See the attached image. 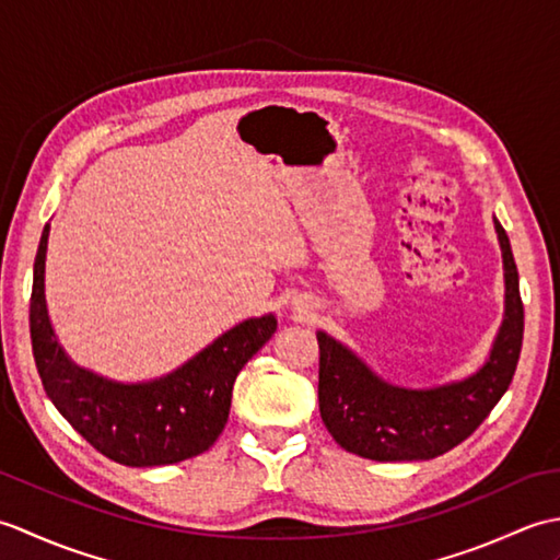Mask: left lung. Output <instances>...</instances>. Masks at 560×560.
<instances>
[{
    "label": "left lung",
    "mask_w": 560,
    "mask_h": 560,
    "mask_svg": "<svg viewBox=\"0 0 560 560\" xmlns=\"http://www.w3.org/2000/svg\"><path fill=\"white\" fill-rule=\"evenodd\" d=\"M503 253L505 315L493 349L477 373L431 389L385 383L359 355L317 331L319 416L331 438L353 455L375 462L433 459L467 440L513 383L525 331V307L508 233L498 219Z\"/></svg>",
    "instance_id": "8db88e82"
}]
</instances>
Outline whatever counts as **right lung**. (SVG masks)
Here are the masks:
<instances>
[{"label":"right lung","mask_w":560,"mask_h":560,"mask_svg":"<svg viewBox=\"0 0 560 560\" xmlns=\"http://www.w3.org/2000/svg\"><path fill=\"white\" fill-rule=\"evenodd\" d=\"M43 229L33 265L31 343L47 397L101 455L125 467H161L209 450L229 421L233 383L277 331L271 313L235 325L177 371L149 383H115L79 368L55 339L45 303Z\"/></svg>","instance_id":"add662e5"}]
</instances>
